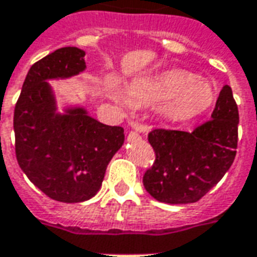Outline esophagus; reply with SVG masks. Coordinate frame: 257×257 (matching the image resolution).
Here are the masks:
<instances>
[{"label": "esophagus", "mask_w": 257, "mask_h": 257, "mask_svg": "<svg viewBox=\"0 0 257 257\" xmlns=\"http://www.w3.org/2000/svg\"><path fill=\"white\" fill-rule=\"evenodd\" d=\"M144 132H146V129H144L143 126H138V128H136V131H132V132H131V135H132V136H134V135L144 134Z\"/></svg>", "instance_id": "obj_1"}]
</instances>
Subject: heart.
Wrapping results in <instances>:
<instances>
[{"mask_svg":"<svg viewBox=\"0 0 257 257\" xmlns=\"http://www.w3.org/2000/svg\"><path fill=\"white\" fill-rule=\"evenodd\" d=\"M109 94L113 99L123 102L115 85H109ZM125 100L131 109L158 106V113L167 122H189L214 106L216 90L210 81L196 79L193 73L172 69L135 79L126 88Z\"/></svg>","mask_w":257,"mask_h":257,"instance_id":"1","label":"heart"}]
</instances>
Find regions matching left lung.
<instances>
[{"instance_id": "1", "label": "left lung", "mask_w": 257, "mask_h": 257, "mask_svg": "<svg viewBox=\"0 0 257 257\" xmlns=\"http://www.w3.org/2000/svg\"><path fill=\"white\" fill-rule=\"evenodd\" d=\"M148 142L155 162L144 173L146 191L167 204L199 201L222 180L237 153L238 107L231 88H222L211 119L192 132L154 129Z\"/></svg>"}]
</instances>
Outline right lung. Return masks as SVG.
<instances>
[{
    "label": "right lung",
    "instance_id": "1",
    "mask_svg": "<svg viewBox=\"0 0 257 257\" xmlns=\"http://www.w3.org/2000/svg\"><path fill=\"white\" fill-rule=\"evenodd\" d=\"M85 51L62 47L35 62L15 106L13 129L19 166L46 196L80 203L99 191L106 167L123 144V129L90 117L83 107L57 113L47 80L85 69Z\"/></svg>",
    "mask_w": 257,
    "mask_h": 257
}]
</instances>
